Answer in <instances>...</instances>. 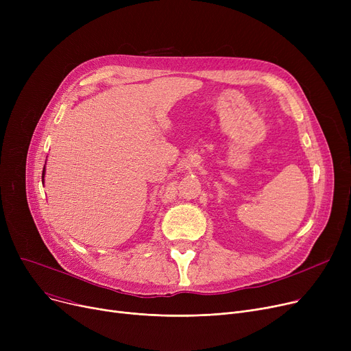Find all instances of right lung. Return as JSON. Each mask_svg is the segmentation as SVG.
<instances>
[{
  "label": "right lung",
  "mask_w": 351,
  "mask_h": 351,
  "mask_svg": "<svg viewBox=\"0 0 351 351\" xmlns=\"http://www.w3.org/2000/svg\"><path fill=\"white\" fill-rule=\"evenodd\" d=\"M47 163V162H45ZM44 176H45V166H44V171H43V182H44Z\"/></svg>",
  "instance_id": "obj_1"
}]
</instances>
